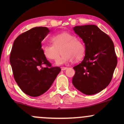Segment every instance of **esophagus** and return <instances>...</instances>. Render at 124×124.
Returning <instances> with one entry per match:
<instances>
[{"instance_id":"1","label":"esophagus","mask_w":124,"mask_h":124,"mask_svg":"<svg viewBox=\"0 0 124 124\" xmlns=\"http://www.w3.org/2000/svg\"><path fill=\"white\" fill-rule=\"evenodd\" d=\"M68 69V68L66 67H61V70H65Z\"/></svg>"}]
</instances>
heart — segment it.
<instances>
[{"mask_svg":"<svg viewBox=\"0 0 124 124\" xmlns=\"http://www.w3.org/2000/svg\"><path fill=\"white\" fill-rule=\"evenodd\" d=\"M53 45L44 44L42 49L44 56L48 59L55 61L60 55L62 56L58 59L56 64L62 65L75 60H80L85 53V46L82 41L76 39V37L68 32H63L54 35L51 38Z\"/></svg>","mask_w":124,"mask_h":124,"instance_id":"heart-1","label":"heart"}]
</instances>
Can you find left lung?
<instances>
[{"label":"left lung","instance_id":"8db88e82","mask_svg":"<svg viewBox=\"0 0 124 124\" xmlns=\"http://www.w3.org/2000/svg\"><path fill=\"white\" fill-rule=\"evenodd\" d=\"M85 45V56L73 67L72 83L86 95H93L108 86L117 65L114 45L109 37L96 25L73 28Z\"/></svg>","mask_w":124,"mask_h":124}]
</instances>
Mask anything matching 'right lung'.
<instances>
[{
    "mask_svg": "<svg viewBox=\"0 0 124 124\" xmlns=\"http://www.w3.org/2000/svg\"><path fill=\"white\" fill-rule=\"evenodd\" d=\"M49 32L45 27L32 28L18 36L13 45L10 62L14 78L30 96L45 93L61 70L59 67L51 66L42 52L41 42Z\"/></svg>",
    "mask_w": 124,
    "mask_h": 124,
    "instance_id": "add662e5",
    "label": "right lung"
}]
</instances>
